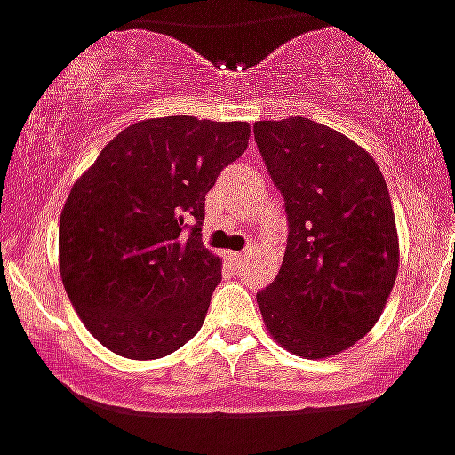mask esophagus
Returning a JSON list of instances; mask_svg holds the SVG:
<instances>
[{
    "label": "esophagus",
    "mask_w": 455,
    "mask_h": 455,
    "mask_svg": "<svg viewBox=\"0 0 455 455\" xmlns=\"http://www.w3.org/2000/svg\"><path fill=\"white\" fill-rule=\"evenodd\" d=\"M245 257H247V251H231V254H228V259H231L234 263H240Z\"/></svg>",
    "instance_id": "esophagus-1"
}]
</instances>
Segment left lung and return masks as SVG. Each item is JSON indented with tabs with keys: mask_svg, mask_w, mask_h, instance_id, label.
I'll return each instance as SVG.
<instances>
[{
	"mask_svg": "<svg viewBox=\"0 0 455 455\" xmlns=\"http://www.w3.org/2000/svg\"><path fill=\"white\" fill-rule=\"evenodd\" d=\"M254 139L289 220L280 273L257 293L263 323L296 356H338L379 322L398 277L387 180L372 155L322 122L263 120Z\"/></svg>",
	"mask_w": 455,
	"mask_h": 455,
	"instance_id": "8db88e82",
	"label": "left lung"
}]
</instances>
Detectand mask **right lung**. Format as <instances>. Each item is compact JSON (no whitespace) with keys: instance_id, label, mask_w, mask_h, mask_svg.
Masks as SVG:
<instances>
[{"instance_id":"add662e5","label":"right lung","mask_w":455,"mask_h":455,"mask_svg":"<svg viewBox=\"0 0 455 455\" xmlns=\"http://www.w3.org/2000/svg\"><path fill=\"white\" fill-rule=\"evenodd\" d=\"M247 140V122L150 117L117 133L74 182L60 215V275L106 349L152 361L201 331L221 280V259L201 243L205 194Z\"/></svg>"}]
</instances>
